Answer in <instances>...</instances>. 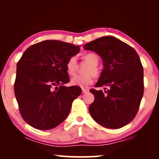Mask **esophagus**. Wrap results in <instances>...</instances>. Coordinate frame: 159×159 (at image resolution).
<instances>
[{"label":"esophagus","mask_w":159,"mask_h":159,"mask_svg":"<svg viewBox=\"0 0 159 159\" xmlns=\"http://www.w3.org/2000/svg\"><path fill=\"white\" fill-rule=\"evenodd\" d=\"M82 93H87L89 91V89L88 88H82Z\"/></svg>","instance_id":"obj_1"}]
</instances>
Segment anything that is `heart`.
Wrapping results in <instances>:
<instances>
[{
    "label": "heart",
    "mask_w": 159,
    "mask_h": 159,
    "mask_svg": "<svg viewBox=\"0 0 159 159\" xmlns=\"http://www.w3.org/2000/svg\"><path fill=\"white\" fill-rule=\"evenodd\" d=\"M84 60L89 64V66L84 70V75L76 76L71 80V84L79 86H87L92 83L93 76L95 77H98L99 69L98 64L99 58L96 54L93 53H86L83 56ZM66 72L69 76H75L77 70V58L76 56H72L67 60L66 63Z\"/></svg>",
    "instance_id": "obj_1"
}]
</instances>
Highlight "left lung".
I'll list each match as a JSON object with an SVG mask.
<instances>
[{
  "mask_svg": "<svg viewBox=\"0 0 159 159\" xmlns=\"http://www.w3.org/2000/svg\"><path fill=\"white\" fill-rule=\"evenodd\" d=\"M84 49L98 54L103 70L95 87L107 86L105 93L90 89L95 96L89 111L104 127L119 129L133 120L144 92L143 67L133 48L112 36L87 43Z\"/></svg>",
  "mask_w": 159,
  "mask_h": 159,
  "instance_id": "8db88e82",
  "label": "left lung"
}]
</instances>
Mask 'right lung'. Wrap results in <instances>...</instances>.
Returning <instances> with one entry per match:
<instances>
[{"mask_svg": "<svg viewBox=\"0 0 159 159\" xmlns=\"http://www.w3.org/2000/svg\"><path fill=\"white\" fill-rule=\"evenodd\" d=\"M80 45L45 40L30 46L17 63L14 94L21 116L28 125L48 130L59 125L81 94L69 82L66 63L79 53Z\"/></svg>", "mask_w": 159, "mask_h": 159, "instance_id": "right-lung-1", "label": "right lung"}]
</instances>
